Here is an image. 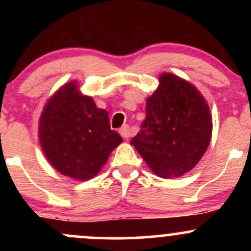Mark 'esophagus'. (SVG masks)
<instances>
[{
    "label": "esophagus",
    "instance_id": "esophagus-1",
    "mask_svg": "<svg viewBox=\"0 0 251 251\" xmlns=\"http://www.w3.org/2000/svg\"><path fill=\"white\" fill-rule=\"evenodd\" d=\"M119 132H120V134H122L123 137L125 138V139H128V138L131 137V128H129L128 125L123 126V127L120 128Z\"/></svg>",
    "mask_w": 251,
    "mask_h": 251
}]
</instances>
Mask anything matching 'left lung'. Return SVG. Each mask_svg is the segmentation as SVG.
<instances>
[{
	"label": "left lung",
	"instance_id": "8db88e82",
	"mask_svg": "<svg viewBox=\"0 0 251 251\" xmlns=\"http://www.w3.org/2000/svg\"><path fill=\"white\" fill-rule=\"evenodd\" d=\"M212 117L208 102L191 82L162 73L146 100V119L133 145L155 176L177 178L192 170L208 150Z\"/></svg>",
	"mask_w": 251,
	"mask_h": 251
}]
</instances>
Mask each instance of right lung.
<instances>
[{
    "label": "right lung",
    "instance_id": "add662e5",
    "mask_svg": "<svg viewBox=\"0 0 251 251\" xmlns=\"http://www.w3.org/2000/svg\"><path fill=\"white\" fill-rule=\"evenodd\" d=\"M77 81L61 86L39 119L43 154L56 171L76 180L96 177L123 138L111 129L106 109L83 96Z\"/></svg>",
    "mask_w": 251,
    "mask_h": 251
}]
</instances>
